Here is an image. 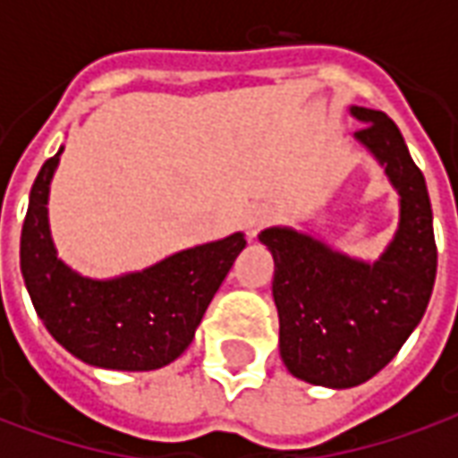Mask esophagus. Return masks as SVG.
Returning <instances> with one entry per match:
<instances>
[{"label": "esophagus", "mask_w": 458, "mask_h": 458, "mask_svg": "<svg viewBox=\"0 0 458 458\" xmlns=\"http://www.w3.org/2000/svg\"><path fill=\"white\" fill-rule=\"evenodd\" d=\"M267 223H269L267 208H262V206H258V208H250L248 216H245V233H248V238L255 240L258 230L262 228V225H267Z\"/></svg>", "instance_id": "esophagus-1"}]
</instances>
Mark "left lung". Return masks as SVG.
<instances>
[{
	"label": "left lung",
	"mask_w": 458,
	"mask_h": 458,
	"mask_svg": "<svg viewBox=\"0 0 458 458\" xmlns=\"http://www.w3.org/2000/svg\"><path fill=\"white\" fill-rule=\"evenodd\" d=\"M348 113L363 124L353 140L397 191V230L380 258H355L292 225L258 235L275 259L279 355L294 377L331 390L365 383L393 360L422 321L437 277L432 203L403 134L380 110L351 105Z\"/></svg>",
	"instance_id": "left-lung-1"
}]
</instances>
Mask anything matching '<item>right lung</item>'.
<instances>
[{
    "label": "right lung",
    "instance_id": "add662e5",
    "mask_svg": "<svg viewBox=\"0 0 458 458\" xmlns=\"http://www.w3.org/2000/svg\"><path fill=\"white\" fill-rule=\"evenodd\" d=\"M65 147L46 161L21 228V277L48 334L78 360L105 370H159L191 345L210 299L245 250V235L179 250L117 277H85L55 250L51 181Z\"/></svg>",
    "mask_w": 458,
    "mask_h": 458
}]
</instances>
